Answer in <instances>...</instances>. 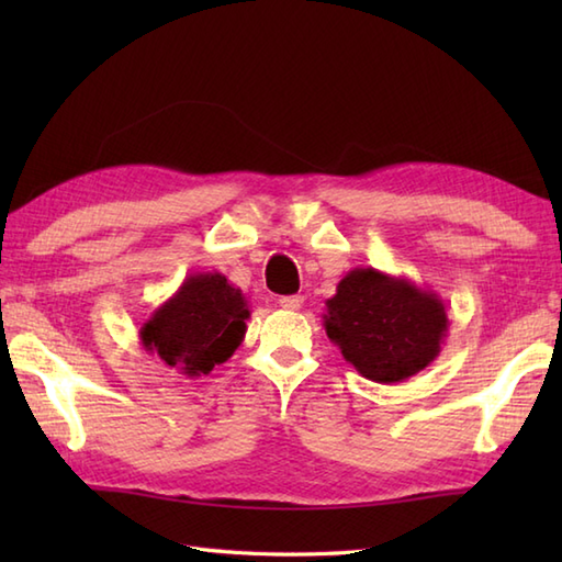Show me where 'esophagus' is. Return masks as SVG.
<instances>
[{"label":"esophagus","instance_id":"obj_1","mask_svg":"<svg viewBox=\"0 0 562 562\" xmlns=\"http://www.w3.org/2000/svg\"><path fill=\"white\" fill-rule=\"evenodd\" d=\"M282 308H288V312H300V308L304 306V296L300 294H290V296H280L278 302Z\"/></svg>","mask_w":562,"mask_h":562}]
</instances>
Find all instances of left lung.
<instances>
[{
    "instance_id": "1",
    "label": "left lung",
    "mask_w": 562,
    "mask_h": 562,
    "mask_svg": "<svg viewBox=\"0 0 562 562\" xmlns=\"http://www.w3.org/2000/svg\"><path fill=\"white\" fill-rule=\"evenodd\" d=\"M326 336L376 384H398L435 362L449 330L435 292L376 268H355L326 302Z\"/></svg>"
}]
</instances>
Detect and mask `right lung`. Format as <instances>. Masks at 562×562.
<instances>
[{
    "mask_svg": "<svg viewBox=\"0 0 562 562\" xmlns=\"http://www.w3.org/2000/svg\"><path fill=\"white\" fill-rule=\"evenodd\" d=\"M248 302L220 272H193L139 328L147 352L186 376L210 374L246 336Z\"/></svg>",
    "mask_w": 562,
    "mask_h": 562,
    "instance_id": "add662e5",
    "label": "right lung"
}]
</instances>
